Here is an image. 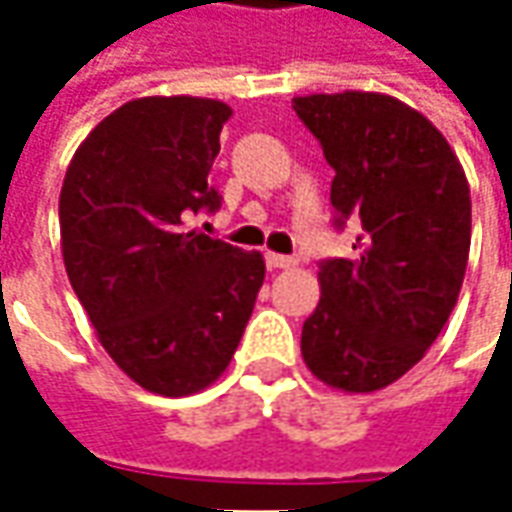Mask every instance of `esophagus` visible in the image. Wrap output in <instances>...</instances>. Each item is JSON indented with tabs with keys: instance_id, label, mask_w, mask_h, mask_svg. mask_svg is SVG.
Wrapping results in <instances>:
<instances>
[{
	"instance_id": "esophagus-1",
	"label": "esophagus",
	"mask_w": 512,
	"mask_h": 512,
	"mask_svg": "<svg viewBox=\"0 0 512 512\" xmlns=\"http://www.w3.org/2000/svg\"><path fill=\"white\" fill-rule=\"evenodd\" d=\"M265 262L270 270H287V267H296V259H293V256H282V253H267Z\"/></svg>"
}]
</instances>
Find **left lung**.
Wrapping results in <instances>:
<instances>
[{
    "mask_svg": "<svg viewBox=\"0 0 512 512\" xmlns=\"http://www.w3.org/2000/svg\"><path fill=\"white\" fill-rule=\"evenodd\" d=\"M293 110L336 170V225L362 222L353 256L319 265L322 299L302 327V356L319 382L373 393L422 359L456 307L470 185L433 122L393 96L313 93Z\"/></svg>",
    "mask_w": 512,
    "mask_h": 512,
    "instance_id": "1",
    "label": "left lung"
}]
</instances>
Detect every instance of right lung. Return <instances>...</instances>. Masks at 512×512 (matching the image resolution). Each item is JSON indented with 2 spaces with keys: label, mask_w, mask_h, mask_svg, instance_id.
<instances>
[{
  "label": "right lung",
  "mask_w": 512,
  "mask_h": 512,
  "mask_svg": "<svg viewBox=\"0 0 512 512\" xmlns=\"http://www.w3.org/2000/svg\"><path fill=\"white\" fill-rule=\"evenodd\" d=\"M230 116L219 99H133L90 130L59 193L70 285L110 359L159 396L225 373L265 282L262 253L187 230L222 205L210 168Z\"/></svg>",
  "instance_id": "obj_1"
}]
</instances>
